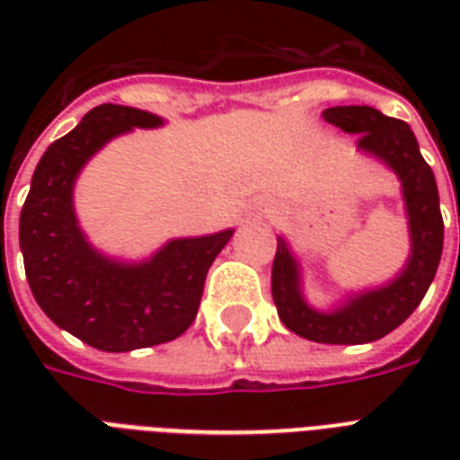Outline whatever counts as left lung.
Masks as SVG:
<instances>
[{
	"label": "left lung",
	"instance_id": "left-lung-1",
	"mask_svg": "<svg viewBox=\"0 0 460 460\" xmlns=\"http://www.w3.org/2000/svg\"><path fill=\"white\" fill-rule=\"evenodd\" d=\"M322 119L343 133L360 136L358 153L377 159L396 173L411 252L403 267L385 284L349 291L329 307H317L305 296L301 258L287 236L279 234L272 265V298L284 327L303 339L317 343H370L406 322L435 279L444 248L437 181L406 121L385 117L367 104L329 107L322 111Z\"/></svg>",
	"mask_w": 460,
	"mask_h": 460
}]
</instances>
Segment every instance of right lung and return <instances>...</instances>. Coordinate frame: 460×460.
<instances>
[{"label": "right lung", "mask_w": 460, "mask_h": 460, "mask_svg": "<svg viewBox=\"0 0 460 460\" xmlns=\"http://www.w3.org/2000/svg\"><path fill=\"white\" fill-rule=\"evenodd\" d=\"M153 111L100 104L40 157L18 222L25 277L49 320L107 353L179 339L200 307L205 277L234 229L169 238L153 255L124 260L90 243L74 190L90 159L133 128H159Z\"/></svg>", "instance_id": "right-lung-1"}]
</instances>
